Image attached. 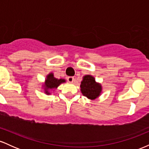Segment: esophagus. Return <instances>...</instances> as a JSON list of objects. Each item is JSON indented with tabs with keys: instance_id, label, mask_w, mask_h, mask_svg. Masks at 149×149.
Listing matches in <instances>:
<instances>
[{
	"instance_id": "esophagus-1",
	"label": "esophagus",
	"mask_w": 149,
	"mask_h": 149,
	"mask_svg": "<svg viewBox=\"0 0 149 149\" xmlns=\"http://www.w3.org/2000/svg\"><path fill=\"white\" fill-rule=\"evenodd\" d=\"M67 80L69 82H70V83H73V81H74V77L73 76H69L67 78Z\"/></svg>"
}]
</instances>
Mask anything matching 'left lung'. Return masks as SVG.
I'll use <instances>...</instances> for the list:
<instances>
[{
	"label": "left lung",
	"mask_w": 149,
	"mask_h": 149,
	"mask_svg": "<svg viewBox=\"0 0 149 149\" xmlns=\"http://www.w3.org/2000/svg\"><path fill=\"white\" fill-rule=\"evenodd\" d=\"M80 88L83 95L90 100H95L102 92L101 85L97 83L95 78L90 75L84 76L80 84Z\"/></svg>",
	"instance_id": "8db88e82"
}]
</instances>
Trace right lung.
<instances>
[{
  "instance_id": "1",
  "label": "right lung",
  "mask_w": 149,
  "mask_h": 149,
  "mask_svg": "<svg viewBox=\"0 0 149 149\" xmlns=\"http://www.w3.org/2000/svg\"><path fill=\"white\" fill-rule=\"evenodd\" d=\"M65 80L64 79H57L53 76L52 73L49 74L47 77V80H45V87L46 90L47 89H53L56 88L57 87L59 86L61 83H64ZM46 93H48V92L46 91Z\"/></svg>"
}]
</instances>
